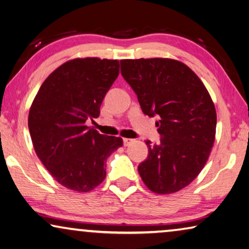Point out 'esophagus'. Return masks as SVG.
<instances>
[{"label": "esophagus", "instance_id": "obj_1", "mask_svg": "<svg viewBox=\"0 0 249 249\" xmlns=\"http://www.w3.org/2000/svg\"><path fill=\"white\" fill-rule=\"evenodd\" d=\"M134 142V140L132 139H123V144L124 146H129Z\"/></svg>", "mask_w": 249, "mask_h": 249}]
</instances>
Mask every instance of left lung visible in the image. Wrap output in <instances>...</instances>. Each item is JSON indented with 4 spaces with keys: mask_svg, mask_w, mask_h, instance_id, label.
<instances>
[{
    "mask_svg": "<svg viewBox=\"0 0 249 249\" xmlns=\"http://www.w3.org/2000/svg\"><path fill=\"white\" fill-rule=\"evenodd\" d=\"M121 73L145 115L160 117V142L145 141L142 179L157 194L179 191L199 174L214 144L216 110L210 94L188 66L169 58L123 60Z\"/></svg>",
    "mask_w": 249,
    "mask_h": 249,
    "instance_id": "8db88e82",
    "label": "left lung"
}]
</instances>
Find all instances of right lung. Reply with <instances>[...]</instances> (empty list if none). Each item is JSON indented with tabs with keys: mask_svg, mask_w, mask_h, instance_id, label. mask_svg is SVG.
Segmentation results:
<instances>
[{
	"mask_svg": "<svg viewBox=\"0 0 249 249\" xmlns=\"http://www.w3.org/2000/svg\"><path fill=\"white\" fill-rule=\"evenodd\" d=\"M120 73L116 60L76 58L43 83L29 114V129L43 165L63 186L89 192L106 177V160L123 145L121 137L88 127L100 116L106 93Z\"/></svg>",
	"mask_w": 249,
	"mask_h": 249,
	"instance_id": "right-lung-1",
	"label": "right lung"
}]
</instances>
